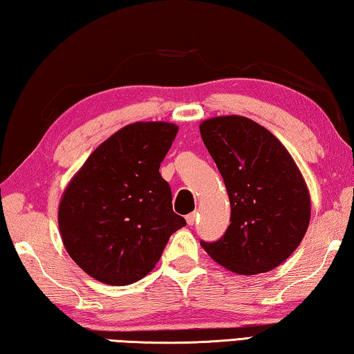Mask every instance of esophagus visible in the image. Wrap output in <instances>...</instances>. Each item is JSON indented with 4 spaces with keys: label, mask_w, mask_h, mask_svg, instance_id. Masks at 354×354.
Instances as JSON below:
<instances>
[{
    "label": "esophagus",
    "mask_w": 354,
    "mask_h": 354,
    "mask_svg": "<svg viewBox=\"0 0 354 354\" xmlns=\"http://www.w3.org/2000/svg\"><path fill=\"white\" fill-rule=\"evenodd\" d=\"M185 220H187V225L189 226H194L196 223V220H198V214L192 212V214L187 215V217H185Z\"/></svg>",
    "instance_id": "esophagus-1"
}]
</instances>
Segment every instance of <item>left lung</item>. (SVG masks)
Masks as SVG:
<instances>
[{"mask_svg":"<svg viewBox=\"0 0 354 354\" xmlns=\"http://www.w3.org/2000/svg\"><path fill=\"white\" fill-rule=\"evenodd\" d=\"M201 139L223 178L230 226L203 248L239 274L273 270L306 234L310 200L297 164L270 131L239 115L200 124Z\"/></svg>","mask_w":354,"mask_h":354,"instance_id":"left-lung-1","label":"left lung"}]
</instances>
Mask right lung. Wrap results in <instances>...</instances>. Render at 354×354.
<instances>
[{
    "label": "right lung",
    "mask_w": 354,
    "mask_h": 354,
    "mask_svg": "<svg viewBox=\"0 0 354 354\" xmlns=\"http://www.w3.org/2000/svg\"><path fill=\"white\" fill-rule=\"evenodd\" d=\"M178 134L164 122L128 124L88 156L59 206V230L84 272L128 286L153 270L173 232L171 189L159 167Z\"/></svg>",
    "instance_id": "add662e5"
}]
</instances>
